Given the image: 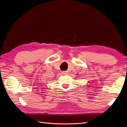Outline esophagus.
I'll list each match as a JSON object with an SVG mask.
<instances>
[{
  "instance_id": "34e87169",
  "label": "esophagus",
  "mask_w": 127,
  "mask_h": 127,
  "mask_svg": "<svg viewBox=\"0 0 127 127\" xmlns=\"http://www.w3.org/2000/svg\"><path fill=\"white\" fill-rule=\"evenodd\" d=\"M61 73L63 74H64V75H66V74H67V72H66V71H63Z\"/></svg>"
}]
</instances>
